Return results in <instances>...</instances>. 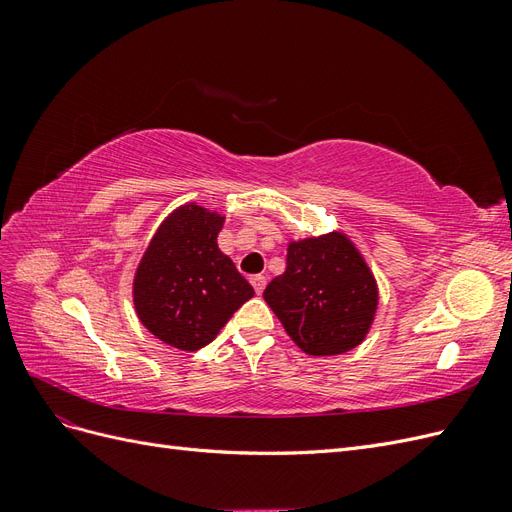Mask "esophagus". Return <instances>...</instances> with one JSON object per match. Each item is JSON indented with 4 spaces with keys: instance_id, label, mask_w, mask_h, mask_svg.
<instances>
[{
    "instance_id": "esophagus-1",
    "label": "esophagus",
    "mask_w": 512,
    "mask_h": 512,
    "mask_svg": "<svg viewBox=\"0 0 512 512\" xmlns=\"http://www.w3.org/2000/svg\"><path fill=\"white\" fill-rule=\"evenodd\" d=\"M250 282H252V286H254L256 294H260L262 290H265V286H267V280H265V277H262V275H254Z\"/></svg>"
}]
</instances>
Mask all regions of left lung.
I'll return each mask as SVG.
<instances>
[{"label":"left lung","mask_w":512,"mask_h":512,"mask_svg":"<svg viewBox=\"0 0 512 512\" xmlns=\"http://www.w3.org/2000/svg\"><path fill=\"white\" fill-rule=\"evenodd\" d=\"M267 305L309 356L359 346L378 309V284L346 232L288 243L286 271L265 288Z\"/></svg>","instance_id":"left-lung-1"}]
</instances>
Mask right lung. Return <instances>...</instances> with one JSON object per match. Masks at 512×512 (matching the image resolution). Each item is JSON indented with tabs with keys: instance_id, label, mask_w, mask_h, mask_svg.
Returning a JSON list of instances; mask_svg holds the SVG:
<instances>
[{
	"instance_id": "right-lung-1",
	"label": "right lung",
	"mask_w": 512,
	"mask_h": 512,
	"mask_svg": "<svg viewBox=\"0 0 512 512\" xmlns=\"http://www.w3.org/2000/svg\"><path fill=\"white\" fill-rule=\"evenodd\" d=\"M224 215L198 203L177 207L158 226L138 262L136 316L160 342L194 352L213 342L254 288L220 252Z\"/></svg>"
}]
</instances>
